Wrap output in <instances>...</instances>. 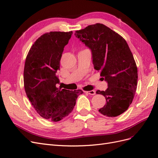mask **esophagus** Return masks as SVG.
Returning <instances> with one entry per match:
<instances>
[{"instance_id": "esophagus-1", "label": "esophagus", "mask_w": 158, "mask_h": 158, "mask_svg": "<svg viewBox=\"0 0 158 158\" xmlns=\"http://www.w3.org/2000/svg\"><path fill=\"white\" fill-rule=\"evenodd\" d=\"M84 92L86 94H89L90 95H94L96 94L95 90H90V91H84Z\"/></svg>"}]
</instances>
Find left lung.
<instances>
[{"label": "left lung", "mask_w": 158, "mask_h": 158, "mask_svg": "<svg viewBox=\"0 0 158 158\" xmlns=\"http://www.w3.org/2000/svg\"><path fill=\"white\" fill-rule=\"evenodd\" d=\"M75 35L91 50L94 68L108 83L105 91H96L106 100L99 112L110 118L123 114L133 102L138 81L136 62L126 40L102 23L89 25Z\"/></svg>", "instance_id": "8db88e82"}]
</instances>
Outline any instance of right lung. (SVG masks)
Segmentation results:
<instances>
[{"label":"right lung","instance_id":"right-lung-1","mask_svg":"<svg viewBox=\"0 0 158 158\" xmlns=\"http://www.w3.org/2000/svg\"><path fill=\"white\" fill-rule=\"evenodd\" d=\"M73 32L51 31L41 35L30 48L23 71L27 96L42 118L57 122L74 108L81 90H69L57 87L56 75L64 48Z\"/></svg>","mask_w":158,"mask_h":158}]
</instances>
